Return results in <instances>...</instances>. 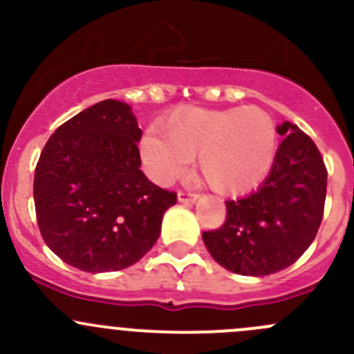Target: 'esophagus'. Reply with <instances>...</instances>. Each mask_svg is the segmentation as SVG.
Wrapping results in <instances>:
<instances>
[{"label":"esophagus","instance_id":"esophagus-1","mask_svg":"<svg viewBox=\"0 0 354 354\" xmlns=\"http://www.w3.org/2000/svg\"><path fill=\"white\" fill-rule=\"evenodd\" d=\"M197 198L198 195L194 194V192H178V200H180V202H195Z\"/></svg>","mask_w":354,"mask_h":354}]
</instances>
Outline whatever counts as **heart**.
I'll return each mask as SVG.
<instances>
[{
	"mask_svg": "<svg viewBox=\"0 0 354 354\" xmlns=\"http://www.w3.org/2000/svg\"><path fill=\"white\" fill-rule=\"evenodd\" d=\"M160 133L147 131L140 142L142 160L152 180L171 183L197 157L202 180L224 195L255 188L269 174L277 152L276 123L253 106H185L160 123Z\"/></svg>",
	"mask_w": 354,
	"mask_h": 354,
	"instance_id": "b5f03b06",
	"label": "heart"
}]
</instances>
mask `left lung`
<instances>
[{
	"label": "left lung",
	"instance_id": "1",
	"mask_svg": "<svg viewBox=\"0 0 354 354\" xmlns=\"http://www.w3.org/2000/svg\"><path fill=\"white\" fill-rule=\"evenodd\" d=\"M283 142L253 194L227 200L226 221L202 238L212 259L240 276H269L295 263L324 217L327 167L315 142L296 124L277 127Z\"/></svg>",
	"mask_w": 354,
	"mask_h": 354
}]
</instances>
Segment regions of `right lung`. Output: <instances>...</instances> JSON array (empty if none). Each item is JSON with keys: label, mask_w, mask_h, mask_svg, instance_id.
Masks as SVG:
<instances>
[{"label": "right lung", "mask_w": 354, "mask_h": 354, "mask_svg": "<svg viewBox=\"0 0 354 354\" xmlns=\"http://www.w3.org/2000/svg\"><path fill=\"white\" fill-rule=\"evenodd\" d=\"M142 130L124 102H97L49 137L34 174L37 226L68 266L111 272L137 263L154 246L176 194L140 166Z\"/></svg>", "instance_id": "obj_1"}]
</instances>
